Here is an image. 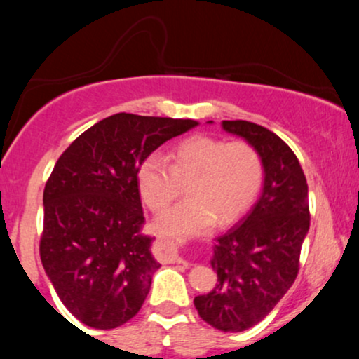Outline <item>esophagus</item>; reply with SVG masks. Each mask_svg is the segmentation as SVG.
<instances>
[{
  "mask_svg": "<svg viewBox=\"0 0 359 359\" xmlns=\"http://www.w3.org/2000/svg\"><path fill=\"white\" fill-rule=\"evenodd\" d=\"M163 246H165V253H167V257H168V259H170V262H180V251H179V248H177V246L174 245V243H163Z\"/></svg>",
  "mask_w": 359,
  "mask_h": 359,
  "instance_id": "34e87169",
  "label": "esophagus"
}]
</instances>
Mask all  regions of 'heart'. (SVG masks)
<instances>
[{"mask_svg": "<svg viewBox=\"0 0 359 359\" xmlns=\"http://www.w3.org/2000/svg\"><path fill=\"white\" fill-rule=\"evenodd\" d=\"M170 163L150 154L137 168L140 196L151 211H160L179 194L180 180L189 199L160 212L155 229L175 240L199 236L236 221L257 199L263 180L262 156L246 142H229L196 135L170 151Z\"/></svg>", "mask_w": 359, "mask_h": 359, "instance_id": "1", "label": "heart"}]
</instances>
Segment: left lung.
Instances as JSON below:
<instances>
[{
  "mask_svg": "<svg viewBox=\"0 0 359 359\" xmlns=\"http://www.w3.org/2000/svg\"><path fill=\"white\" fill-rule=\"evenodd\" d=\"M212 123V121H208ZM222 130L255 147L263 163L258 201L212 246L217 283L194 299L199 316L222 332L253 327L287 294L309 233V189L297 156L273 131L250 121Z\"/></svg>",
  "mask_w": 359,
  "mask_h": 359,
  "instance_id": "8db88e82",
  "label": "left lung"
}]
</instances>
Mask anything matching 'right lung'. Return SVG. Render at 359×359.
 <instances>
[{"label": "right lung", "mask_w": 359, "mask_h": 359, "mask_svg": "<svg viewBox=\"0 0 359 359\" xmlns=\"http://www.w3.org/2000/svg\"><path fill=\"white\" fill-rule=\"evenodd\" d=\"M194 119L118 113L86 130L60 155L43 191L40 258L57 295L94 329L138 314L160 263L145 222L137 168Z\"/></svg>", "instance_id": "add662e5"}]
</instances>
